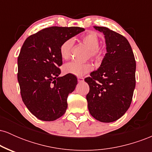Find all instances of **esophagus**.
Segmentation results:
<instances>
[{
  "mask_svg": "<svg viewBox=\"0 0 152 152\" xmlns=\"http://www.w3.org/2000/svg\"><path fill=\"white\" fill-rule=\"evenodd\" d=\"M78 82H82L83 81V77H78L77 78Z\"/></svg>",
  "mask_w": 152,
  "mask_h": 152,
  "instance_id": "obj_1",
  "label": "esophagus"
}]
</instances>
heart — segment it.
<instances>
[{"label": "heart", "mask_w": 152, "mask_h": 152, "mask_svg": "<svg viewBox=\"0 0 152 152\" xmlns=\"http://www.w3.org/2000/svg\"><path fill=\"white\" fill-rule=\"evenodd\" d=\"M81 41L83 44L90 50V56L94 59H99L102 57L103 50L99 47V38L97 34L91 31L82 36ZM74 41L73 38H68L61 43L60 46V55L64 60L70 58L71 50L74 46ZM93 69V66L89 62L78 63L70 62L64 66L65 74H71L76 76H82L90 72Z\"/></svg>", "instance_id": "obj_1"}]
</instances>
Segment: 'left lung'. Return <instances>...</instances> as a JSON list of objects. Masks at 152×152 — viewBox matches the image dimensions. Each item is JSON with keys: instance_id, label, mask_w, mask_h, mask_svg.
Listing matches in <instances>:
<instances>
[{"instance_id": "1", "label": "left lung", "mask_w": 152, "mask_h": 152, "mask_svg": "<svg viewBox=\"0 0 152 152\" xmlns=\"http://www.w3.org/2000/svg\"><path fill=\"white\" fill-rule=\"evenodd\" d=\"M104 34L106 51L100 67L84 81L91 115L109 123L121 118L131 105L136 85V61L128 40L106 27L94 26Z\"/></svg>"}]
</instances>
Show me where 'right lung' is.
<instances>
[{
    "label": "right lung",
    "instance_id": "obj_1",
    "mask_svg": "<svg viewBox=\"0 0 152 152\" xmlns=\"http://www.w3.org/2000/svg\"><path fill=\"white\" fill-rule=\"evenodd\" d=\"M84 31L80 27L52 26L28 36L18 57V81L24 104L36 118L54 121L65 114L67 98L77 84L74 75L59 77L60 46Z\"/></svg>",
    "mask_w": 152,
    "mask_h": 152
}]
</instances>
